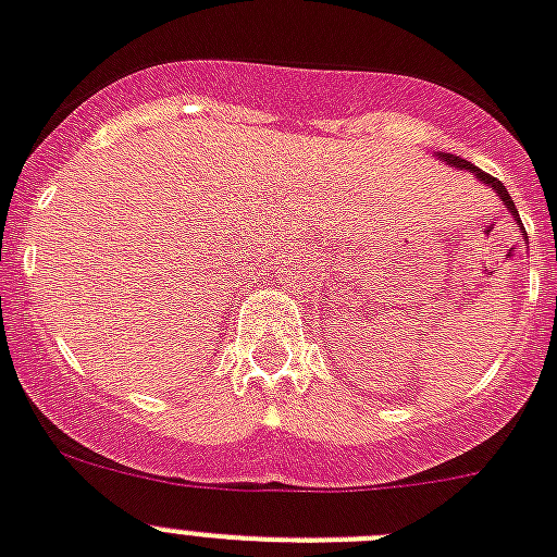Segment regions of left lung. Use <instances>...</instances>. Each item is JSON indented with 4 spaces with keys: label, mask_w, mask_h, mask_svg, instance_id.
Segmentation results:
<instances>
[{
    "label": "left lung",
    "mask_w": 557,
    "mask_h": 557,
    "mask_svg": "<svg viewBox=\"0 0 557 557\" xmlns=\"http://www.w3.org/2000/svg\"><path fill=\"white\" fill-rule=\"evenodd\" d=\"M442 158V161H447L450 163V166H459V170H467V172H473L475 177H479L481 184H487V186H493L495 191H498V198L504 200V207L509 209V212L516 214V221H518V226L524 228V223H521V218H518V209H516V203H512V198H509V191L504 189V184L502 181H498V177H493V175H487V172H481L479 166H473V163L470 161H465V158H459V156H438Z\"/></svg>",
    "instance_id": "8db88e82"
}]
</instances>
